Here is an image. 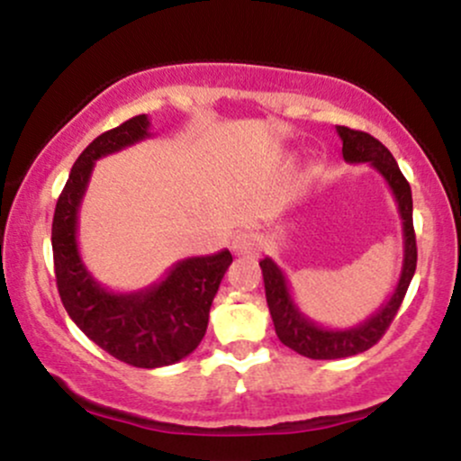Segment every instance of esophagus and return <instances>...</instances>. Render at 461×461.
<instances>
[{
    "mask_svg": "<svg viewBox=\"0 0 461 461\" xmlns=\"http://www.w3.org/2000/svg\"><path fill=\"white\" fill-rule=\"evenodd\" d=\"M262 247V236L258 231L245 230L240 234L234 236L231 240V249H234L236 256H256Z\"/></svg>",
    "mask_w": 461,
    "mask_h": 461,
    "instance_id": "1",
    "label": "esophagus"
}]
</instances>
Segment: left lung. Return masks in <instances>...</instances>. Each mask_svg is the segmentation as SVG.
<instances>
[{"instance_id":"left-lung-1","label":"left lung","mask_w":461,"mask_h":461,"mask_svg":"<svg viewBox=\"0 0 461 461\" xmlns=\"http://www.w3.org/2000/svg\"><path fill=\"white\" fill-rule=\"evenodd\" d=\"M336 130L342 140V158L351 164L368 162L370 167L382 173V177L388 182L390 190H393L396 205H399L401 221H403V268H401V277L393 297L385 301L373 316H368L366 321L359 322L356 327H348V330H327L319 322L310 321L297 308L282 268L271 258H264L260 268L275 333H277V338L285 347L297 351L299 356L312 359L351 357L377 345L385 330L390 327V322L394 321L401 303H403L407 288H410L411 277H414L418 258L414 221H411V190L403 173H401L399 164L393 158V153L385 149L377 139L366 134V131L345 128V125H338Z\"/></svg>"}]
</instances>
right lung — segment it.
Here are the masks:
<instances>
[{
    "label": "right lung",
    "instance_id": "right-lung-1",
    "mask_svg": "<svg viewBox=\"0 0 461 461\" xmlns=\"http://www.w3.org/2000/svg\"><path fill=\"white\" fill-rule=\"evenodd\" d=\"M149 136L147 114L97 136L73 164L51 223L56 284L68 316L95 345L136 368L168 366L199 347L210 305L231 264L227 249L186 258L173 264L162 282L136 293L105 290L86 271L77 249V212L95 162Z\"/></svg>",
    "mask_w": 461,
    "mask_h": 461
}]
</instances>
